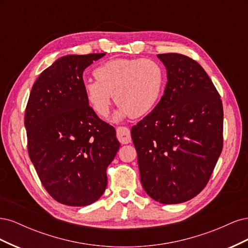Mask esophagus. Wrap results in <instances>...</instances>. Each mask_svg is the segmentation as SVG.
Segmentation results:
<instances>
[{"label":"esophagus","mask_w":248,"mask_h":248,"mask_svg":"<svg viewBox=\"0 0 248 248\" xmlns=\"http://www.w3.org/2000/svg\"><path fill=\"white\" fill-rule=\"evenodd\" d=\"M117 138L121 144H129L131 141V134L129 128L124 126L117 127Z\"/></svg>","instance_id":"obj_1"}]
</instances>
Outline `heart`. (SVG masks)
<instances>
[{
  "mask_svg": "<svg viewBox=\"0 0 248 248\" xmlns=\"http://www.w3.org/2000/svg\"><path fill=\"white\" fill-rule=\"evenodd\" d=\"M96 80L87 81V100L97 115L107 118L111 102L120 104L117 119L149 114L158 103L166 76L159 63L151 59H115L94 70Z\"/></svg>",
  "mask_w": 248,
  "mask_h": 248,
  "instance_id": "heart-1",
  "label": "heart"
}]
</instances>
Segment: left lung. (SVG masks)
Listing matches in <instances>:
<instances>
[{
	"instance_id": "8db88e82",
	"label": "left lung",
	"mask_w": 248,
	"mask_h": 248,
	"mask_svg": "<svg viewBox=\"0 0 248 248\" xmlns=\"http://www.w3.org/2000/svg\"><path fill=\"white\" fill-rule=\"evenodd\" d=\"M167 68L164 94L131 128L140 182L161 204L189 201L205 188L223 145L219 93L191 58L157 55Z\"/></svg>"
}]
</instances>
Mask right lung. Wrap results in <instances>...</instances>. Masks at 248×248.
<instances>
[{
  "label": "right lung",
  "instance_id": "add662e5",
  "mask_svg": "<svg viewBox=\"0 0 248 248\" xmlns=\"http://www.w3.org/2000/svg\"><path fill=\"white\" fill-rule=\"evenodd\" d=\"M104 55L58 59L35 81L26 108L30 159L50 197L67 206L102 196L120 148L115 128L89 107L84 89L82 72Z\"/></svg>",
  "mask_w": 248,
  "mask_h": 248
}]
</instances>
